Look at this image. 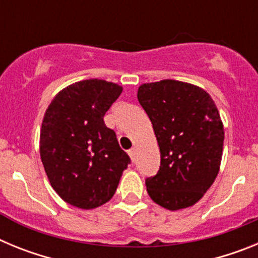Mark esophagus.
Masks as SVG:
<instances>
[{
  "instance_id": "obj_1",
  "label": "esophagus",
  "mask_w": 258,
  "mask_h": 258,
  "mask_svg": "<svg viewBox=\"0 0 258 258\" xmlns=\"http://www.w3.org/2000/svg\"><path fill=\"white\" fill-rule=\"evenodd\" d=\"M129 156H131L132 161H136V149H131L129 150Z\"/></svg>"
}]
</instances>
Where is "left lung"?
Masks as SVG:
<instances>
[{"instance_id": "left-lung-1", "label": "left lung", "mask_w": 258, "mask_h": 258, "mask_svg": "<svg viewBox=\"0 0 258 258\" xmlns=\"http://www.w3.org/2000/svg\"><path fill=\"white\" fill-rule=\"evenodd\" d=\"M160 149V168L146 178L150 198L170 211L199 202L220 170L223 125L211 95L175 80L143 84L137 93Z\"/></svg>"}]
</instances>
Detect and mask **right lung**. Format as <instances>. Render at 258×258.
I'll return each instance as SVG.
<instances>
[{
    "mask_svg": "<svg viewBox=\"0 0 258 258\" xmlns=\"http://www.w3.org/2000/svg\"><path fill=\"white\" fill-rule=\"evenodd\" d=\"M121 92L117 84L84 80L59 92L45 112L41 160L52 188L71 206H103L131 164L116 133L103 120Z\"/></svg>",
    "mask_w": 258,
    "mask_h": 258,
    "instance_id": "add662e5",
    "label": "right lung"
}]
</instances>
